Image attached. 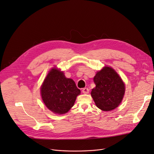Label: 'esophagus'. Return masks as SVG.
I'll return each mask as SVG.
<instances>
[{
    "instance_id": "obj_1",
    "label": "esophagus",
    "mask_w": 154,
    "mask_h": 154,
    "mask_svg": "<svg viewBox=\"0 0 154 154\" xmlns=\"http://www.w3.org/2000/svg\"><path fill=\"white\" fill-rule=\"evenodd\" d=\"M82 92L84 93V94H88V92H89V90H88V88L85 87V88H83L82 89Z\"/></svg>"
}]
</instances>
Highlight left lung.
Listing matches in <instances>:
<instances>
[{"label": "left lung", "instance_id": "1", "mask_svg": "<svg viewBox=\"0 0 154 154\" xmlns=\"http://www.w3.org/2000/svg\"><path fill=\"white\" fill-rule=\"evenodd\" d=\"M96 87L92 88L91 96L97 107L103 111H110L119 106L125 92L122 79L115 70L104 67L94 77Z\"/></svg>", "mask_w": 154, "mask_h": 154}]
</instances>
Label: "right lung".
Returning <instances> with one entry per match:
<instances>
[{"instance_id": "add662e5", "label": "right lung", "mask_w": 154, "mask_h": 154, "mask_svg": "<svg viewBox=\"0 0 154 154\" xmlns=\"http://www.w3.org/2000/svg\"><path fill=\"white\" fill-rule=\"evenodd\" d=\"M40 92L44 104L51 111L63 114L74 105L80 90L72 79L67 78L62 71L53 68L45 78Z\"/></svg>"}]
</instances>
